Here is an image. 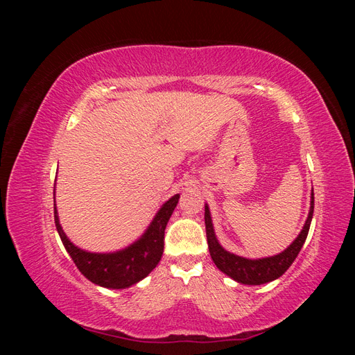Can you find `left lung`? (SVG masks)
Masks as SVG:
<instances>
[{
    "label": "left lung",
    "instance_id": "left-lung-1",
    "mask_svg": "<svg viewBox=\"0 0 355 355\" xmlns=\"http://www.w3.org/2000/svg\"><path fill=\"white\" fill-rule=\"evenodd\" d=\"M313 213H314V192H311V206L308 211V218L305 220L302 231H300L296 237V240L282 253L268 256V257H261V259H249V257H243L225 250L220 245V243L216 239V234H214L209 204H206V206H204V222H206V235H207L209 252H210L211 259L214 265H216L223 274H227L237 283L259 286V284L274 282L288 270V266L293 263L300 249H302L309 231L311 220H313Z\"/></svg>",
    "mask_w": 355,
    "mask_h": 355
}]
</instances>
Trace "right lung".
Returning <instances> with one entry per match:
<instances>
[{
  "label": "right lung",
  "instance_id": "right-lung-1",
  "mask_svg": "<svg viewBox=\"0 0 355 355\" xmlns=\"http://www.w3.org/2000/svg\"><path fill=\"white\" fill-rule=\"evenodd\" d=\"M178 201L179 194L159 207L141 239L121 250L110 253L87 252L75 245L62 230L56 204L55 223L67 252L87 280L106 288H127L144 280L161 261L164 250V230Z\"/></svg>",
  "mask_w": 355,
  "mask_h": 355
}]
</instances>
